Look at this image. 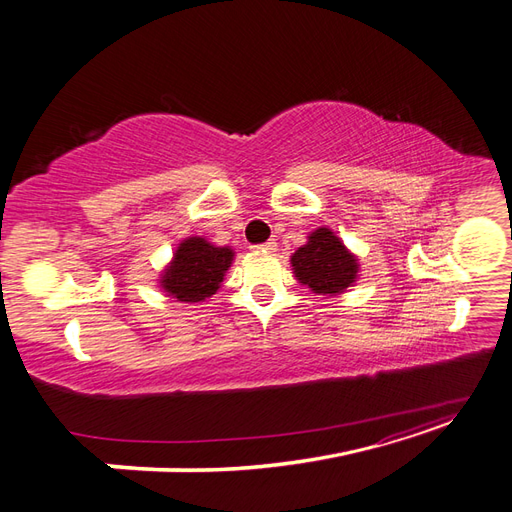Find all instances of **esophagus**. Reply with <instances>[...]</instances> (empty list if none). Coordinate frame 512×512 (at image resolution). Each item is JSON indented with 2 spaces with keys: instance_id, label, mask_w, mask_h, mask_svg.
Segmentation results:
<instances>
[{
  "instance_id": "obj_1",
  "label": "esophagus",
  "mask_w": 512,
  "mask_h": 512,
  "mask_svg": "<svg viewBox=\"0 0 512 512\" xmlns=\"http://www.w3.org/2000/svg\"><path fill=\"white\" fill-rule=\"evenodd\" d=\"M275 247H277V243H275L273 239H269L267 243H262V245H254V250H256V252H275Z\"/></svg>"
}]
</instances>
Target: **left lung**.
Listing matches in <instances>:
<instances>
[{"label": "left lung", "instance_id": "left-lung-1", "mask_svg": "<svg viewBox=\"0 0 512 512\" xmlns=\"http://www.w3.org/2000/svg\"><path fill=\"white\" fill-rule=\"evenodd\" d=\"M294 277L318 294L344 292L356 280V258L329 228H318L290 258Z\"/></svg>", "mask_w": 512, "mask_h": 512}]
</instances>
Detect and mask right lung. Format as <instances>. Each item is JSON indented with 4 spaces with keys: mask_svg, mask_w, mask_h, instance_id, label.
<instances>
[{
    "mask_svg": "<svg viewBox=\"0 0 512 512\" xmlns=\"http://www.w3.org/2000/svg\"><path fill=\"white\" fill-rule=\"evenodd\" d=\"M232 256L228 247H215L200 237L185 239L162 275V288L177 301H203L220 288Z\"/></svg>",
    "mask_w": 512,
    "mask_h": 512,
    "instance_id": "obj_1",
    "label": "right lung"
}]
</instances>
